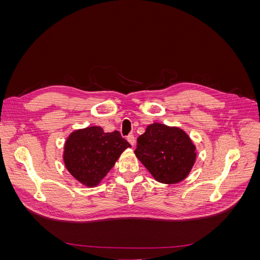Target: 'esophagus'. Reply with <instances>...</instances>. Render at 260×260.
<instances>
[{
	"label": "esophagus",
	"mask_w": 260,
	"mask_h": 260,
	"mask_svg": "<svg viewBox=\"0 0 260 260\" xmlns=\"http://www.w3.org/2000/svg\"><path fill=\"white\" fill-rule=\"evenodd\" d=\"M127 140H128V142H129L132 146H135V145H136V138H135V136H133V135L128 136Z\"/></svg>",
	"instance_id": "esophagus-1"
}]
</instances>
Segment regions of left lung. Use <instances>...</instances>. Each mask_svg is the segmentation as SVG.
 <instances>
[{
	"label": "left lung",
	"instance_id": "obj_1",
	"mask_svg": "<svg viewBox=\"0 0 260 260\" xmlns=\"http://www.w3.org/2000/svg\"><path fill=\"white\" fill-rule=\"evenodd\" d=\"M135 153L158 182L167 184L184 180L196 158L195 145L183 130L157 122L138 138Z\"/></svg>",
	"mask_w": 260,
	"mask_h": 260
}]
</instances>
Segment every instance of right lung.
Instances as JSON below:
<instances>
[{"instance_id":"add662e5","label":"right lung","mask_w":260,"mask_h":260,"mask_svg":"<svg viewBox=\"0 0 260 260\" xmlns=\"http://www.w3.org/2000/svg\"><path fill=\"white\" fill-rule=\"evenodd\" d=\"M130 146L119 131L106 133L101 127H88L68 137L64 162L70 175L92 187L101 182L120 154Z\"/></svg>"}]
</instances>
